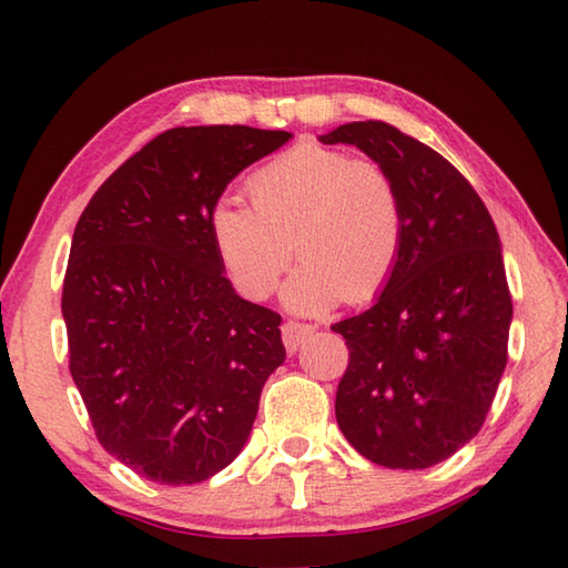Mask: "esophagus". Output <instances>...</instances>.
<instances>
[{
  "label": "esophagus",
  "instance_id": "esophagus-1",
  "mask_svg": "<svg viewBox=\"0 0 568 568\" xmlns=\"http://www.w3.org/2000/svg\"><path fill=\"white\" fill-rule=\"evenodd\" d=\"M283 344L287 352H297L300 344H303L307 336L315 332V324H305V322H285L283 324Z\"/></svg>",
  "mask_w": 568,
  "mask_h": 568
}]
</instances>
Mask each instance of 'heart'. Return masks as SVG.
Listing matches in <instances>:
<instances>
[{"instance_id": "obj_1", "label": "heart", "mask_w": 568, "mask_h": 568, "mask_svg": "<svg viewBox=\"0 0 568 568\" xmlns=\"http://www.w3.org/2000/svg\"><path fill=\"white\" fill-rule=\"evenodd\" d=\"M248 197L253 211L224 197L210 212L216 261L248 300L275 291L295 251L283 303L303 315L378 297L403 258V190L373 159L300 141L248 178Z\"/></svg>"}]
</instances>
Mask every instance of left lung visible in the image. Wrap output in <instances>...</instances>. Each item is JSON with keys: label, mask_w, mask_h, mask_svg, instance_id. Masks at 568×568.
<instances>
[{"label": "left lung", "mask_w": 568, "mask_h": 568, "mask_svg": "<svg viewBox=\"0 0 568 568\" xmlns=\"http://www.w3.org/2000/svg\"><path fill=\"white\" fill-rule=\"evenodd\" d=\"M322 143L383 163L405 200V248L371 310L332 324L348 346L336 422L388 468H427L484 427L508 364L513 297L484 200L456 168L385 122H352Z\"/></svg>", "instance_id": "1"}]
</instances>
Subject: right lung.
Segmentation results:
<instances>
[{"label":"right lung","mask_w":568,"mask_h":568,"mask_svg":"<svg viewBox=\"0 0 568 568\" xmlns=\"http://www.w3.org/2000/svg\"><path fill=\"white\" fill-rule=\"evenodd\" d=\"M287 139L168 129L104 180L72 234L60 300L70 376L100 444L155 484H200L232 464L285 361L281 315L234 293L210 212Z\"/></svg>","instance_id":"obj_1"}]
</instances>
